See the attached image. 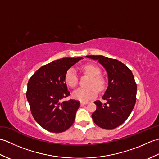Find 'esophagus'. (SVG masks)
<instances>
[{"label":"esophagus","instance_id":"34e87169","mask_svg":"<svg viewBox=\"0 0 159 159\" xmlns=\"http://www.w3.org/2000/svg\"><path fill=\"white\" fill-rule=\"evenodd\" d=\"M87 102H80V105L81 106H84V105H85V104H87Z\"/></svg>","mask_w":159,"mask_h":159}]
</instances>
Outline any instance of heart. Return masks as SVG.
<instances>
[{
  "label": "heart",
  "instance_id": "heart-1",
  "mask_svg": "<svg viewBox=\"0 0 159 159\" xmlns=\"http://www.w3.org/2000/svg\"><path fill=\"white\" fill-rule=\"evenodd\" d=\"M82 70L91 79L88 83V87L79 88L72 93L74 99L87 102L93 98L96 97L99 90H102L105 87V80L100 75V69L93 64H86L81 67ZM65 82L70 87H75L78 83V76L75 70L69 68L65 74Z\"/></svg>",
  "mask_w": 159,
  "mask_h": 159
}]
</instances>
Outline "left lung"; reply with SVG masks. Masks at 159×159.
<instances>
[{
  "label": "left lung",
  "instance_id": "left-lung-1",
  "mask_svg": "<svg viewBox=\"0 0 159 159\" xmlns=\"http://www.w3.org/2000/svg\"><path fill=\"white\" fill-rule=\"evenodd\" d=\"M98 60L108 74L109 85L102 98V103L94 102L97 107L92 119L97 126L112 130L122 124L129 117L136 102L137 84L131 70L123 63L102 55H88Z\"/></svg>",
  "mask_w": 159,
  "mask_h": 159
}]
</instances>
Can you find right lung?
I'll list each match as a JSON object with an SVG mask.
<instances>
[{"mask_svg": "<svg viewBox=\"0 0 159 159\" xmlns=\"http://www.w3.org/2000/svg\"><path fill=\"white\" fill-rule=\"evenodd\" d=\"M83 57L63 58L40 67L30 78L26 98L32 116L40 126L52 133H62L72 126L80 102L70 99L65 82L67 70Z\"/></svg>", "mask_w": 159, "mask_h": 159, "instance_id": "add662e5", "label": "right lung"}]
</instances>
